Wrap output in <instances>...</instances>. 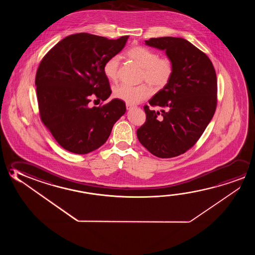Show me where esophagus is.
<instances>
[{
  "mask_svg": "<svg viewBox=\"0 0 255 255\" xmlns=\"http://www.w3.org/2000/svg\"><path fill=\"white\" fill-rule=\"evenodd\" d=\"M133 108V105L129 104V103H126V109H130Z\"/></svg>",
  "mask_w": 255,
  "mask_h": 255,
  "instance_id": "34e87169",
  "label": "esophagus"
}]
</instances>
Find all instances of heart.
<instances>
[{
    "mask_svg": "<svg viewBox=\"0 0 255 255\" xmlns=\"http://www.w3.org/2000/svg\"><path fill=\"white\" fill-rule=\"evenodd\" d=\"M126 57L141 67L140 81H145L155 90H162L171 82L174 74V63L168 57H160L154 50L143 46H133L126 52ZM119 57L111 56L105 61L103 73L111 82L118 80ZM152 88L146 84L137 86L122 84L114 88L113 96L129 104H136L148 99Z\"/></svg>",
    "mask_w": 255,
    "mask_h": 255,
    "instance_id": "obj_1",
    "label": "heart"
}]
</instances>
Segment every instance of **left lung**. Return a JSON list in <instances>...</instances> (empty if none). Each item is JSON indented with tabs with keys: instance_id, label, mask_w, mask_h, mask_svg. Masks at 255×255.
<instances>
[{
	"instance_id": "1",
	"label": "left lung",
	"mask_w": 255,
	"mask_h": 255,
	"mask_svg": "<svg viewBox=\"0 0 255 255\" xmlns=\"http://www.w3.org/2000/svg\"><path fill=\"white\" fill-rule=\"evenodd\" d=\"M146 45L164 50L174 63L166 87L144 106L146 122L137 129L138 140L151 154L171 158L191 148L212 120L217 107V77L207 55L179 37L150 38Z\"/></svg>"
}]
</instances>
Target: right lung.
<instances>
[{
    "label": "right lung",
    "mask_w": 255,
    "mask_h": 255,
    "mask_svg": "<svg viewBox=\"0 0 255 255\" xmlns=\"http://www.w3.org/2000/svg\"><path fill=\"white\" fill-rule=\"evenodd\" d=\"M129 36L117 40L88 33L68 35L52 47L39 64L38 108L42 124L64 149L84 154L102 146L126 103L114 99L103 73L105 61L119 53Z\"/></svg>",
    "instance_id": "obj_1"
}]
</instances>
